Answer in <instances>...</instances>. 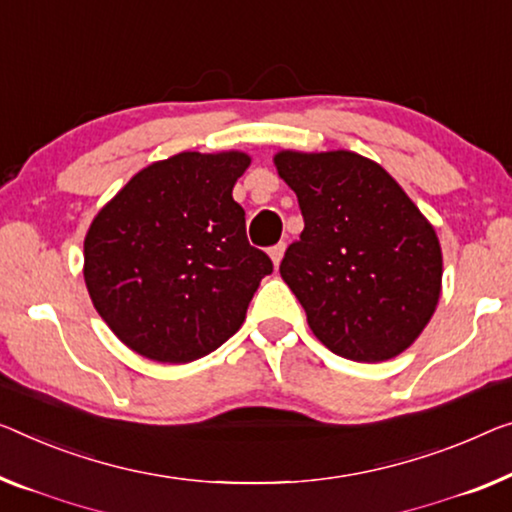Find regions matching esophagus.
Segmentation results:
<instances>
[{"label":"esophagus","mask_w":512,"mask_h":512,"mask_svg":"<svg viewBox=\"0 0 512 512\" xmlns=\"http://www.w3.org/2000/svg\"><path fill=\"white\" fill-rule=\"evenodd\" d=\"M269 255H271V259H273V264L278 266L282 255H285V243H276V246L269 248Z\"/></svg>","instance_id":"obj_1"}]
</instances>
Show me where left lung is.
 I'll return each mask as SVG.
<instances>
[{"label":"left lung","instance_id":"8db88e82","mask_svg":"<svg viewBox=\"0 0 512 512\" xmlns=\"http://www.w3.org/2000/svg\"><path fill=\"white\" fill-rule=\"evenodd\" d=\"M273 163L305 223L280 276L312 333L349 361L402 354L439 303L444 269L434 227L384 167L354 151H280Z\"/></svg>","mask_w":512,"mask_h":512}]
</instances>
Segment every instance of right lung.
<instances>
[{"instance_id":"add662e5","label":"right lung","mask_w":512,"mask_h":512,"mask_svg":"<svg viewBox=\"0 0 512 512\" xmlns=\"http://www.w3.org/2000/svg\"><path fill=\"white\" fill-rule=\"evenodd\" d=\"M243 151L151 163L96 213L85 282L112 333L144 358L190 363L241 329L271 259L246 236L232 188Z\"/></svg>"}]
</instances>
